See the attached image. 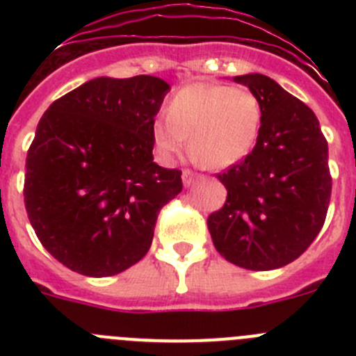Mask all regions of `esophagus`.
Masks as SVG:
<instances>
[{"label": "esophagus", "instance_id": "1", "mask_svg": "<svg viewBox=\"0 0 356 356\" xmlns=\"http://www.w3.org/2000/svg\"><path fill=\"white\" fill-rule=\"evenodd\" d=\"M181 180H184L185 187H191V185L194 184V180H196V175H194L193 171H188V169H185V171L181 172Z\"/></svg>", "mask_w": 356, "mask_h": 356}]
</instances>
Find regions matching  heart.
Masks as SVG:
<instances>
[{"label":"heart","mask_w":356,"mask_h":356,"mask_svg":"<svg viewBox=\"0 0 356 356\" xmlns=\"http://www.w3.org/2000/svg\"><path fill=\"white\" fill-rule=\"evenodd\" d=\"M262 103L248 87L194 83L176 92L168 118L153 122V139L165 159L191 156L207 169H226L253 149L262 127Z\"/></svg>","instance_id":"obj_1"}]
</instances>
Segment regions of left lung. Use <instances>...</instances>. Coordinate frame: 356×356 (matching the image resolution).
Instances as JSON below:
<instances>
[{
    "label": "left lung",
    "instance_id": "left-lung-1",
    "mask_svg": "<svg viewBox=\"0 0 356 356\" xmlns=\"http://www.w3.org/2000/svg\"><path fill=\"white\" fill-rule=\"evenodd\" d=\"M234 81L259 96L262 127L250 155L217 175L228 196L207 225L228 262L269 271L303 254L325 225L328 143L312 110L275 80L251 72Z\"/></svg>",
    "mask_w": 356,
    "mask_h": 356
}]
</instances>
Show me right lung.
I'll return each instance as SVG.
<instances>
[{
  "instance_id": "obj_1",
  "label": "right lung",
  "mask_w": 356,
  "mask_h": 356,
  "mask_svg": "<svg viewBox=\"0 0 356 356\" xmlns=\"http://www.w3.org/2000/svg\"><path fill=\"white\" fill-rule=\"evenodd\" d=\"M169 89L147 74L94 78L40 118L24 205L40 244L71 271H127L149 250L160 209L181 193V171L153 162V122Z\"/></svg>"
}]
</instances>
